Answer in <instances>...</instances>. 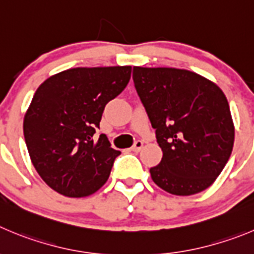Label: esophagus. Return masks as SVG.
I'll list each match as a JSON object with an SVG mask.
<instances>
[{
  "mask_svg": "<svg viewBox=\"0 0 254 254\" xmlns=\"http://www.w3.org/2000/svg\"><path fill=\"white\" fill-rule=\"evenodd\" d=\"M143 144H144V143H143V141H141V140H136V141H135V143H134V145L131 146V150H132V151H139L141 148H143Z\"/></svg>",
  "mask_w": 254,
  "mask_h": 254,
  "instance_id": "esophagus-1",
  "label": "esophagus"
}]
</instances>
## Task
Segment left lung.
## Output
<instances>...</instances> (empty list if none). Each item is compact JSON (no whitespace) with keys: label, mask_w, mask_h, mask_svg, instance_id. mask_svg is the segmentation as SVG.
Returning a JSON list of instances; mask_svg holds the SVG:
<instances>
[{"label":"left lung","mask_w":254,"mask_h":254,"mask_svg":"<svg viewBox=\"0 0 254 254\" xmlns=\"http://www.w3.org/2000/svg\"><path fill=\"white\" fill-rule=\"evenodd\" d=\"M132 80L163 151L162 162L150 168L154 183L174 195H191L212 186L234 143L223 91L182 68L134 66Z\"/></svg>","instance_id":"1"}]
</instances>
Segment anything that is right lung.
Returning a JSON list of instances; mask_svg holds the SVG:
<instances>
[{
    "label": "right lung",
    "mask_w": 254,
    "mask_h": 254,
    "mask_svg": "<svg viewBox=\"0 0 254 254\" xmlns=\"http://www.w3.org/2000/svg\"><path fill=\"white\" fill-rule=\"evenodd\" d=\"M131 66L76 67L42 82L23 119L26 146L42 181L81 198L108 181L119 150L105 134L92 139L105 105L127 87Z\"/></svg>",
    "instance_id": "obj_1"
}]
</instances>
